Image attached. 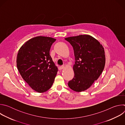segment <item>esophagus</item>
Here are the masks:
<instances>
[{
  "mask_svg": "<svg viewBox=\"0 0 125 125\" xmlns=\"http://www.w3.org/2000/svg\"><path fill=\"white\" fill-rule=\"evenodd\" d=\"M64 68H65V67H64V66H59V67H58V69H59V70H61L63 69Z\"/></svg>",
  "mask_w": 125,
  "mask_h": 125,
  "instance_id": "esophagus-1",
  "label": "esophagus"
}]
</instances>
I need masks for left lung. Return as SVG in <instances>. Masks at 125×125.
<instances>
[{
    "mask_svg": "<svg viewBox=\"0 0 125 125\" xmlns=\"http://www.w3.org/2000/svg\"><path fill=\"white\" fill-rule=\"evenodd\" d=\"M73 47L75 62L74 77L68 86L74 91L86 90L100 76L105 64L104 48L90 35H79L65 39Z\"/></svg>",
    "mask_w": 125,
    "mask_h": 125,
    "instance_id": "1",
    "label": "left lung"
}]
</instances>
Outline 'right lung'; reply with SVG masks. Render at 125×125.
<instances>
[{
	"mask_svg": "<svg viewBox=\"0 0 125 125\" xmlns=\"http://www.w3.org/2000/svg\"><path fill=\"white\" fill-rule=\"evenodd\" d=\"M56 39L39 36L26 42L17 56V67L24 80L38 93L51 87L58 68L52 61L49 51Z\"/></svg>",
	"mask_w": 125,
	"mask_h": 125,
	"instance_id": "right-lung-1",
	"label": "right lung"
}]
</instances>
